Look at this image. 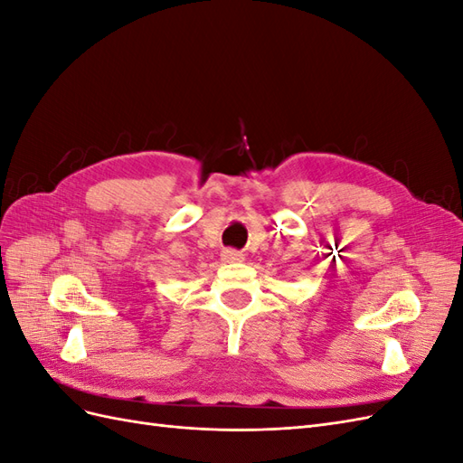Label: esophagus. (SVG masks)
Wrapping results in <instances>:
<instances>
[{"label":"esophagus","instance_id":"obj_1","mask_svg":"<svg viewBox=\"0 0 463 463\" xmlns=\"http://www.w3.org/2000/svg\"><path fill=\"white\" fill-rule=\"evenodd\" d=\"M245 257L241 250H235V249H226L222 250V260L223 262H241Z\"/></svg>","mask_w":463,"mask_h":463}]
</instances>
